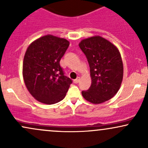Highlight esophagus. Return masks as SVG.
I'll return each instance as SVG.
<instances>
[{"label":"esophagus","instance_id":"1","mask_svg":"<svg viewBox=\"0 0 148 148\" xmlns=\"http://www.w3.org/2000/svg\"><path fill=\"white\" fill-rule=\"evenodd\" d=\"M80 81V78L79 77H77L75 80H74V84H78Z\"/></svg>","mask_w":148,"mask_h":148}]
</instances>
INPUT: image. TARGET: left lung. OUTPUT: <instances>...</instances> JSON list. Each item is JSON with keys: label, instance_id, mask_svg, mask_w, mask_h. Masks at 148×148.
Returning a JSON list of instances; mask_svg holds the SVG:
<instances>
[{"label": "left lung", "instance_id": "8db88e82", "mask_svg": "<svg viewBox=\"0 0 148 148\" xmlns=\"http://www.w3.org/2000/svg\"><path fill=\"white\" fill-rule=\"evenodd\" d=\"M79 45L87 58L92 79L89 89L81 92L83 97L95 104L111 99L120 89L123 78V64L118 49L100 36L85 39Z\"/></svg>", "mask_w": 148, "mask_h": 148}]
</instances>
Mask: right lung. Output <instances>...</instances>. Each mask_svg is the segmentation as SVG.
Wrapping results in <instances>:
<instances>
[{
  "instance_id": "right-lung-1",
  "label": "right lung",
  "mask_w": 148,
  "mask_h": 148,
  "mask_svg": "<svg viewBox=\"0 0 148 148\" xmlns=\"http://www.w3.org/2000/svg\"><path fill=\"white\" fill-rule=\"evenodd\" d=\"M69 45L65 39L48 35L32 42L27 49L23 62V80L37 101L53 104L65 97L72 81L64 76L60 60Z\"/></svg>"
}]
</instances>
